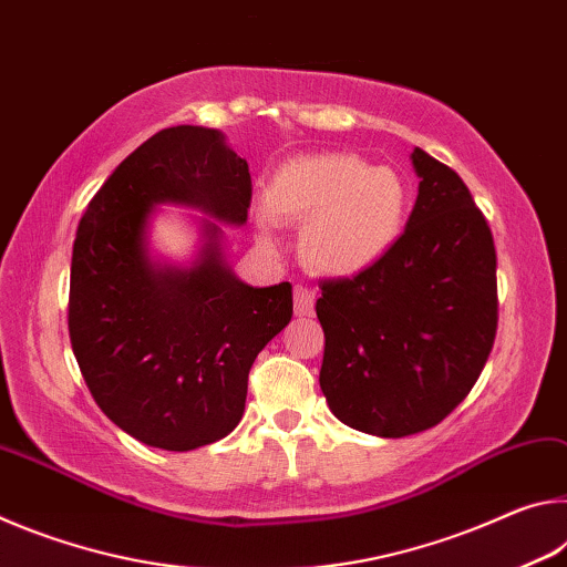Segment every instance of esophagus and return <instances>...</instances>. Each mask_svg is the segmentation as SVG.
<instances>
[{
    "label": "esophagus",
    "mask_w": 567,
    "mask_h": 567,
    "mask_svg": "<svg viewBox=\"0 0 567 567\" xmlns=\"http://www.w3.org/2000/svg\"><path fill=\"white\" fill-rule=\"evenodd\" d=\"M315 312V290L305 285H295V315L297 318H310Z\"/></svg>",
    "instance_id": "34e87169"
}]
</instances>
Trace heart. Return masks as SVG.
<instances>
[{
	"label": "heart",
	"mask_w": 567,
	"mask_h": 567,
	"mask_svg": "<svg viewBox=\"0 0 567 567\" xmlns=\"http://www.w3.org/2000/svg\"><path fill=\"white\" fill-rule=\"evenodd\" d=\"M410 192L395 169L348 152L295 157L275 172L262 225L305 223L302 255L324 275H358L390 252L408 223Z\"/></svg>",
	"instance_id": "obj_1"
}]
</instances>
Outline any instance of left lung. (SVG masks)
Wrapping results in <instances>:
<instances>
[{
  "mask_svg": "<svg viewBox=\"0 0 567 567\" xmlns=\"http://www.w3.org/2000/svg\"><path fill=\"white\" fill-rule=\"evenodd\" d=\"M417 199L385 257L320 282V388L334 417L380 437L435 427L483 372L497 332L493 233L465 182L415 147Z\"/></svg>",
  "mask_w": 567,
  "mask_h": 567,
  "instance_id": "left-lung-1",
  "label": "left lung"
}]
</instances>
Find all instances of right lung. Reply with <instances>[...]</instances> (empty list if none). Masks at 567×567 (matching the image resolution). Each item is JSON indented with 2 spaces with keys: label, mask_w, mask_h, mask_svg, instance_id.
Instances as JSON below:
<instances>
[{
  "label": "right lung",
  "mask_w": 567,
  "mask_h": 567,
  "mask_svg": "<svg viewBox=\"0 0 567 567\" xmlns=\"http://www.w3.org/2000/svg\"><path fill=\"white\" fill-rule=\"evenodd\" d=\"M252 179L223 134L167 127L112 172L76 227L70 275L72 352L94 402L140 443L195 450L243 420L247 375L292 318V285L247 287L207 225L203 260L155 270L145 252L152 205L185 203L243 225Z\"/></svg>",
  "instance_id": "add662e5"
}]
</instances>
